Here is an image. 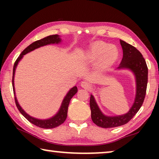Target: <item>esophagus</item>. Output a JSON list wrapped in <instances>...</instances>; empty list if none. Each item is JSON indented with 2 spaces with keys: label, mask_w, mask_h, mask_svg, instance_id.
<instances>
[{
  "label": "esophagus",
  "mask_w": 159,
  "mask_h": 159,
  "mask_svg": "<svg viewBox=\"0 0 159 159\" xmlns=\"http://www.w3.org/2000/svg\"><path fill=\"white\" fill-rule=\"evenodd\" d=\"M81 87L84 89H90L91 88V84L89 82L83 81L81 82Z\"/></svg>",
  "instance_id": "1"
}]
</instances>
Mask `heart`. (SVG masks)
Returning a JSON list of instances; mask_svg holds the SVG:
<instances>
[{"label": "heart", "mask_w": 159, "mask_h": 159, "mask_svg": "<svg viewBox=\"0 0 159 159\" xmlns=\"http://www.w3.org/2000/svg\"><path fill=\"white\" fill-rule=\"evenodd\" d=\"M119 50L114 45H109L103 41H95L90 45L87 56L91 60H96V68L105 71L109 69L118 59Z\"/></svg>", "instance_id": "1"}]
</instances>
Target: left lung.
Here are the masks:
<instances>
[{
	"mask_svg": "<svg viewBox=\"0 0 159 159\" xmlns=\"http://www.w3.org/2000/svg\"><path fill=\"white\" fill-rule=\"evenodd\" d=\"M120 44L122 48L123 57L117 69H127L133 74L136 84L135 98L127 113L118 116H107L100 109L94 96L90 95L91 119L95 125L102 128L116 127L129 122L142 106L146 93L148 66L145 60L136 48L121 40Z\"/></svg>",
	"mask_w": 159,
	"mask_h": 159,
	"instance_id": "obj_1",
	"label": "left lung"
}]
</instances>
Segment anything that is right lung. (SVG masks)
<instances>
[{"mask_svg": "<svg viewBox=\"0 0 159 159\" xmlns=\"http://www.w3.org/2000/svg\"><path fill=\"white\" fill-rule=\"evenodd\" d=\"M61 38H60V35L58 34H53V35H50L45 38L41 39V40H37L35 42L32 43L30 44L29 46L26 48L24 51L21 52V53L19 55V56L17 58L16 61L14 63V69H13V79H12V85H13V90H14V94L15 98V102H16V107L18 108L19 111L26 119H27L30 122H31L33 125H36L37 127H39L40 128H44V129H52V128H55L56 127L61 125L66 120L67 117V111H68V107L69 102H70L71 98L75 95L76 93H77V88L76 86L73 87L69 90L67 94L65 95L64 100H63L61 105L60 106L59 110L58 112L53 116L51 118L45 119H40L34 118L33 116H31L30 115L27 114L25 111V110L21 107L19 105L18 101H17L16 93H15V88H14V76H15V71H16V69L17 65H18L19 62L21 60V58L24 57L25 54H27L30 52H31L34 50H35L38 48L45 46L47 45H51V44H59L61 43Z\"/></svg>", "mask_w": 159, "mask_h": 159, "instance_id": "1", "label": "right lung"}]
</instances>
